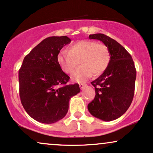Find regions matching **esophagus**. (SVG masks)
Listing matches in <instances>:
<instances>
[{"label":"esophagus","mask_w":153,"mask_h":153,"mask_svg":"<svg viewBox=\"0 0 153 153\" xmlns=\"http://www.w3.org/2000/svg\"><path fill=\"white\" fill-rule=\"evenodd\" d=\"M85 84H84V83H80L79 84V86H80V89H83L84 88V87L85 86Z\"/></svg>","instance_id":"34e87169"}]
</instances>
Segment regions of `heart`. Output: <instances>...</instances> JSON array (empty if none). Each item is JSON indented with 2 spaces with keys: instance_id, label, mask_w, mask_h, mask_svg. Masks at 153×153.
Wrapping results in <instances>:
<instances>
[{
  "instance_id": "obj_1",
  "label": "heart",
  "mask_w": 153,
  "mask_h": 153,
  "mask_svg": "<svg viewBox=\"0 0 153 153\" xmlns=\"http://www.w3.org/2000/svg\"><path fill=\"white\" fill-rule=\"evenodd\" d=\"M110 52L103 43H96L92 40H80L73 44L69 51L62 50L57 56V62L66 73H71L72 78L77 82L85 81L94 73L99 75L108 65Z\"/></svg>"
}]
</instances>
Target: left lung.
I'll return each mask as SVG.
<instances>
[{"mask_svg":"<svg viewBox=\"0 0 153 153\" xmlns=\"http://www.w3.org/2000/svg\"><path fill=\"white\" fill-rule=\"evenodd\" d=\"M106 45L110 52L106 69L91 82L96 96L88 105L91 114L101 120H115L127 111L134 97L136 69L131 55L120 44L103 34L89 35Z\"/></svg>","mask_w":153,"mask_h":153,"instance_id":"left-lung-1","label":"left lung"}]
</instances>
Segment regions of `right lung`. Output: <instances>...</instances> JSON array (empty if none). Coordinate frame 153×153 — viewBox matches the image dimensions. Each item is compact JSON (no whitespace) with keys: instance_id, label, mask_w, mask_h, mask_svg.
<instances>
[{"instance_id":"right-lung-1","label":"right lung","mask_w":153,"mask_h":153,"mask_svg":"<svg viewBox=\"0 0 153 153\" xmlns=\"http://www.w3.org/2000/svg\"><path fill=\"white\" fill-rule=\"evenodd\" d=\"M71 42L67 36L45 39L24 57L19 70L21 101L39 122L52 124L64 118L70 99L80 91L78 84L66 85L70 77L57 62L59 51Z\"/></svg>"}]
</instances>
